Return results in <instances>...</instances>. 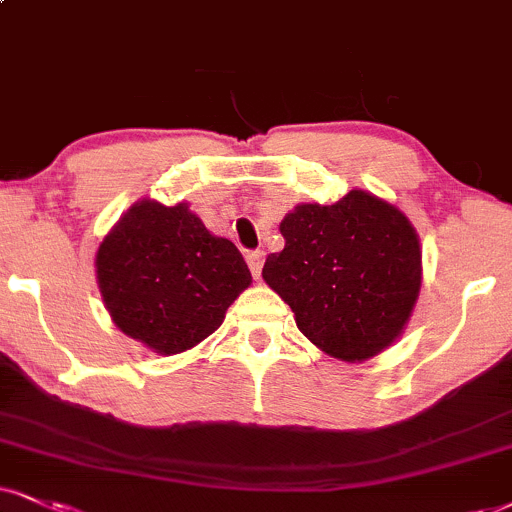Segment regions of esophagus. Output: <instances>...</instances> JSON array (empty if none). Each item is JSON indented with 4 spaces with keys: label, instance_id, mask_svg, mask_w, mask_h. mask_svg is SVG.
Wrapping results in <instances>:
<instances>
[{
    "label": "esophagus",
    "instance_id": "esophagus-1",
    "mask_svg": "<svg viewBox=\"0 0 512 512\" xmlns=\"http://www.w3.org/2000/svg\"><path fill=\"white\" fill-rule=\"evenodd\" d=\"M246 263H249L251 275L258 280V277H261V268H263V251H249V254H246Z\"/></svg>",
    "mask_w": 512,
    "mask_h": 512
}]
</instances>
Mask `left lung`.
<instances>
[{
    "label": "left lung",
    "mask_w": 512,
    "mask_h": 512,
    "mask_svg": "<svg viewBox=\"0 0 512 512\" xmlns=\"http://www.w3.org/2000/svg\"><path fill=\"white\" fill-rule=\"evenodd\" d=\"M285 249L263 280L327 356L361 363L406 330L422 285L420 237L408 216L365 189L337 204H299L280 223Z\"/></svg>",
    "instance_id": "obj_1"
}]
</instances>
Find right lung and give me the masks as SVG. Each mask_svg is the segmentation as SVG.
Here are the masks:
<instances>
[{
	"instance_id": "obj_1",
	"label": "right lung",
	"mask_w": 512,
	"mask_h": 512,
	"mask_svg": "<svg viewBox=\"0 0 512 512\" xmlns=\"http://www.w3.org/2000/svg\"><path fill=\"white\" fill-rule=\"evenodd\" d=\"M97 285L118 330L175 356L223 325L251 273L237 246L206 230L189 204H132L99 244Z\"/></svg>"
}]
</instances>
